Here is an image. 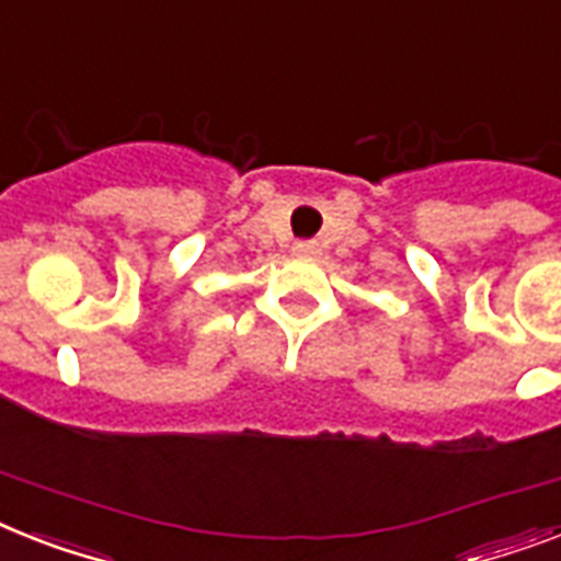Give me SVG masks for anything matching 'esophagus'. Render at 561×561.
I'll return each instance as SVG.
<instances>
[{
	"label": "esophagus",
	"mask_w": 561,
	"mask_h": 561,
	"mask_svg": "<svg viewBox=\"0 0 561 561\" xmlns=\"http://www.w3.org/2000/svg\"><path fill=\"white\" fill-rule=\"evenodd\" d=\"M294 253L302 259H317L320 256V244L317 241H296Z\"/></svg>",
	"instance_id": "esophagus-1"
}]
</instances>
